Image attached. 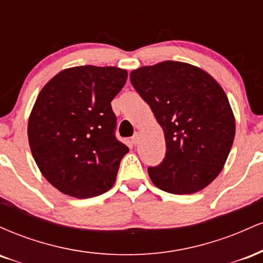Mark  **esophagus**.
<instances>
[{"label":"esophagus","instance_id":"obj_1","mask_svg":"<svg viewBox=\"0 0 263 263\" xmlns=\"http://www.w3.org/2000/svg\"><path fill=\"white\" fill-rule=\"evenodd\" d=\"M140 134H135L134 136H132V138H131V142L132 143L135 144V146H137L138 143H140Z\"/></svg>","mask_w":263,"mask_h":263}]
</instances>
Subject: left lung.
<instances>
[{"instance_id": "1", "label": "left lung", "mask_w": 263, "mask_h": 263, "mask_svg": "<svg viewBox=\"0 0 263 263\" xmlns=\"http://www.w3.org/2000/svg\"><path fill=\"white\" fill-rule=\"evenodd\" d=\"M129 80L164 131V159L148 167L153 184L178 195L209 185L235 137L234 114L218 81L198 66L172 60L132 70Z\"/></svg>"}]
</instances>
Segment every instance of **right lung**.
Here are the masks:
<instances>
[{
  "mask_svg": "<svg viewBox=\"0 0 263 263\" xmlns=\"http://www.w3.org/2000/svg\"><path fill=\"white\" fill-rule=\"evenodd\" d=\"M127 71L115 66H74L39 92L28 120L32 156L59 192L86 199L107 192L128 147L115 136L111 101Z\"/></svg>",
  "mask_w": 263,
  "mask_h": 263,
  "instance_id": "add662e5",
  "label": "right lung"
}]
</instances>
